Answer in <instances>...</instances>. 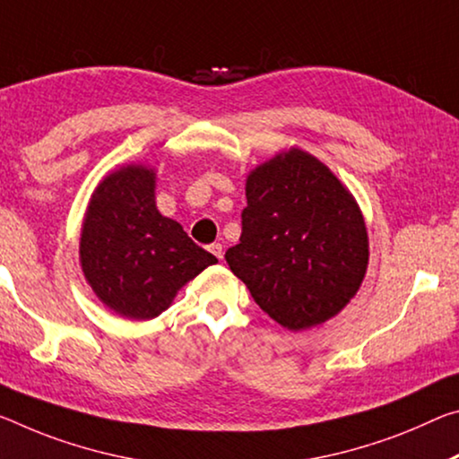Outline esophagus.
<instances>
[{"label":"esophagus","instance_id":"obj_1","mask_svg":"<svg viewBox=\"0 0 459 459\" xmlns=\"http://www.w3.org/2000/svg\"><path fill=\"white\" fill-rule=\"evenodd\" d=\"M210 253H212L216 259H222V255H224L222 245L221 243H212V245H210Z\"/></svg>","mask_w":459,"mask_h":459}]
</instances>
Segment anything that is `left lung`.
Masks as SVG:
<instances>
[{
    "mask_svg": "<svg viewBox=\"0 0 459 459\" xmlns=\"http://www.w3.org/2000/svg\"><path fill=\"white\" fill-rule=\"evenodd\" d=\"M230 272L288 331H307L343 310L368 269V230L337 176L300 149L280 152L247 176Z\"/></svg>",
    "mask_w": 459,
    "mask_h": 459,
    "instance_id": "left-lung-1",
    "label": "left lung"
}]
</instances>
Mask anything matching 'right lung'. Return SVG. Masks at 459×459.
<instances>
[{
	"mask_svg": "<svg viewBox=\"0 0 459 459\" xmlns=\"http://www.w3.org/2000/svg\"><path fill=\"white\" fill-rule=\"evenodd\" d=\"M155 171L125 165L100 181L83 218L79 261L87 283L116 315L149 321L202 269L216 264L155 204Z\"/></svg>",
	"mask_w": 459,
	"mask_h": 459,
	"instance_id": "add662e5",
	"label": "right lung"
}]
</instances>
